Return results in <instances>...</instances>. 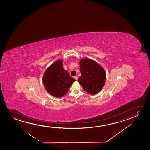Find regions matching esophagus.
<instances>
[{"instance_id":"1","label":"esophagus","mask_w":150,"mask_h":150,"mask_svg":"<svg viewBox=\"0 0 150 150\" xmlns=\"http://www.w3.org/2000/svg\"><path fill=\"white\" fill-rule=\"evenodd\" d=\"M74 78L76 80H78V77H77V76H74Z\"/></svg>"}]
</instances>
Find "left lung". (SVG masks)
<instances>
[{"instance_id": "obj_1", "label": "left lung", "mask_w": 150, "mask_h": 150, "mask_svg": "<svg viewBox=\"0 0 150 150\" xmlns=\"http://www.w3.org/2000/svg\"><path fill=\"white\" fill-rule=\"evenodd\" d=\"M81 76L78 82L85 91L96 94L103 88L106 79L105 70L96 62L90 59H82L80 62Z\"/></svg>"}]
</instances>
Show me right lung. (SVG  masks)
<instances>
[{
	"instance_id": "add662e5",
	"label": "right lung",
	"mask_w": 150,
	"mask_h": 150,
	"mask_svg": "<svg viewBox=\"0 0 150 150\" xmlns=\"http://www.w3.org/2000/svg\"><path fill=\"white\" fill-rule=\"evenodd\" d=\"M76 81L64 70L61 60L52 64L47 68L43 76V83L50 94L60 97L68 92L69 88Z\"/></svg>"
}]
</instances>
